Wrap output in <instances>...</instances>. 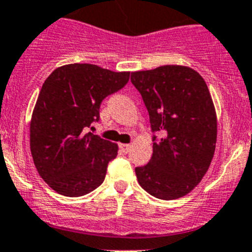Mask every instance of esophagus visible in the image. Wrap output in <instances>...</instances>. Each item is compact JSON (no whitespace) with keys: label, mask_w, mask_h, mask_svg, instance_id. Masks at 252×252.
<instances>
[{"label":"esophagus","mask_w":252,"mask_h":252,"mask_svg":"<svg viewBox=\"0 0 252 252\" xmlns=\"http://www.w3.org/2000/svg\"><path fill=\"white\" fill-rule=\"evenodd\" d=\"M130 147H132V146H130L129 143H119V149L122 150V151L124 152V154L129 151Z\"/></svg>","instance_id":"obj_1"}]
</instances>
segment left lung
<instances>
[{
	"label": "left lung",
	"instance_id": "left-lung-1",
	"mask_svg": "<svg viewBox=\"0 0 252 252\" xmlns=\"http://www.w3.org/2000/svg\"><path fill=\"white\" fill-rule=\"evenodd\" d=\"M130 80L154 133L151 160L136 168L139 186L161 200L186 196L201 182L214 156L217 115L208 86L197 71L179 65L134 71Z\"/></svg>",
	"mask_w": 252,
	"mask_h": 252
}]
</instances>
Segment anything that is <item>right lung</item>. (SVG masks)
<instances>
[{
	"instance_id": "obj_1",
	"label": "right lung",
	"mask_w": 252,
	"mask_h": 252,
	"mask_svg": "<svg viewBox=\"0 0 252 252\" xmlns=\"http://www.w3.org/2000/svg\"><path fill=\"white\" fill-rule=\"evenodd\" d=\"M129 80V73L92 64L58 67L44 80L31 122V151L52 189L79 197L105 179L118 145L87 132L100 120V105Z\"/></svg>"
}]
</instances>
